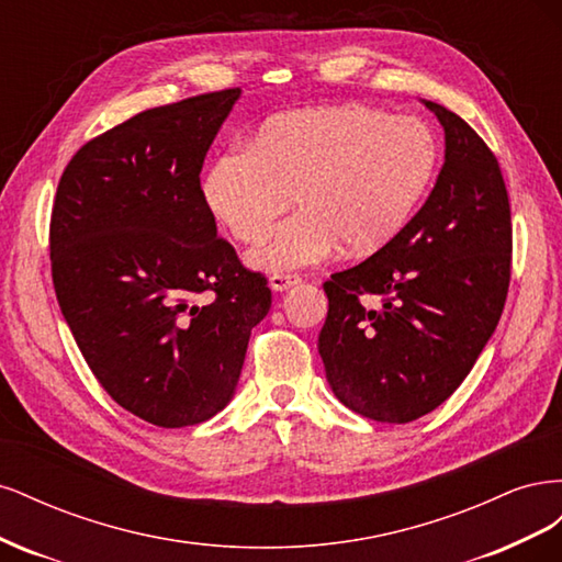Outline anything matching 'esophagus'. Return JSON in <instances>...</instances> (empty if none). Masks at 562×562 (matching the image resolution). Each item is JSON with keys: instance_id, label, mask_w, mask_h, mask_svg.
Wrapping results in <instances>:
<instances>
[{"instance_id": "1", "label": "esophagus", "mask_w": 562, "mask_h": 562, "mask_svg": "<svg viewBox=\"0 0 562 562\" xmlns=\"http://www.w3.org/2000/svg\"><path fill=\"white\" fill-rule=\"evenodd\" d=\"M300 281H302V277H300V274H271V277H269L271 291H279V293L288 291V288L297 285Z\"/></svg>"}]
</instances>
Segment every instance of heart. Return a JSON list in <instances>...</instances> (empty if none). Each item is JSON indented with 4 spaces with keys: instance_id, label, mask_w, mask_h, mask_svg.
<instances>
[{
    "instance_id": "obj_1",
    "label": "heart",
    "mask_w": 562,
    "mask_h": 562,
    "mask_svg": "<svg viewBox=\"0 0 562 562\" xmlns=\"http://www.w3.org/2000/svg\"><path fill=\"white\" fill-rule=\"evenodd\" d=\"M440 147L417 116L370 105L310 108L269 119L248 145H232L209 168L203 196L236 241L252 244L255 269L285 271L384 248L411 223L436 178Z\"/></svg>"
}]
</instances>
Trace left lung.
Instances as JSON below:
<instances>
[{
    "instance_id": "8db88e82",
    "label": "left lung",
    "mask_w": 562,
    "mask_h": 562,
    "mask_svg": "<svg viewBox=\"0 0 562 562\" xmlns=\"http://www.w3.org/2000/svg\"><path fill=\"white\" fill-rule=\"evenodd\" d=\"M424 105L446 131V164L427 203L394 241L323 283L326 378L349 411L389 424L454 394L495 333L512 281L499 161L462 116Z\"/></svg>"
}]
</instances>
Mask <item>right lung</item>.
<instances>
[{
    "label": "right lung",
    "instance_id": "obj_1",
    "mask_svg": "<svg viewBox=\"0 0 562 562\" xmlns=\"http://www.w3.org/2000/svg\"><path fill=\"white\" fill-rule=\"evenodd\" d=\"M239 89L131 116L81 145L50 211L60 312L95 380L155 427L206 422L234 396L271 291L217 236L201 166Z\"/></svg>",
    "mask_w": 562,
    "mask_h": 562
}]
</instances>
